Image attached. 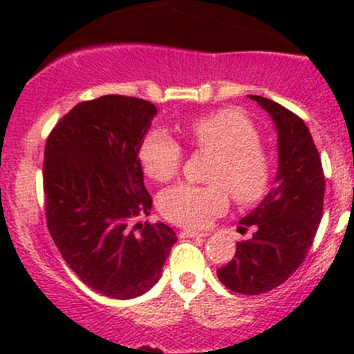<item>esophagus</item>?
Wrapping results in <instances>:
<instances>
[{
    "label": "esophagus",
    "instance_id": "1",
    "mask_svg": "<svg viewBox=\"0 0 354 354\" xmlns=\"http://www.w3.org/2000/svg\"><path fill=\"white\" fill-rule=\"evenodd\" d=\"M179 236L180 237H207L209 234L207 232H198V230H189V228H186V230H180Z\"/></svg>",
    "mask_w": 354,
    "mask_h": 354
}]
</instances>
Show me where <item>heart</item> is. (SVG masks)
<instances>
[{
    "label": "heart",
    "mask_w": 354,
    "mask_h": 354,
    "mask_svg": "<svg viewBox=\"0 0 354 354\" xmlns=\"http://www.w3.org/2000/svg\"><path fill=\"white\" fill-rule=\"evenodd\" d=\"M187 134L196 149L214 152L211 184L179 183L159 195L167 220L184 227H205L227 211L230 193L239 204H255L270 192L273 162L262 149L257 127L236 109H220L195 118ZM184 150L165 129L150 131L140 147V161L150 179L168 183L183 167Z\"/></svg>",
    "instance_id": "obj_1"
}]
</instances>
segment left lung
Instances as JSON below:
<instances>
[{
	"label": "left lung",
	"mask_w": 354,
	"mask_h": 354,
	"mask_svg": "<svg viewBox=\"0 0 354 354\" xmlns=\"http://www.w3.org/2000/svg\"><path fill=\"white\" fill-rule=\"evenodd\" d=\"M248 97L277 127L278 170L273 189L239 221L241 230L255 228L252 239L237 243L218 278L227 289L252 296L282 286L305 261L323 218L324 174L305 122L271 99Z\"/></svg>",
	"instance_id": "obj_1"
}]
</instances>
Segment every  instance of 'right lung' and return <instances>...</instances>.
<instances>
[{
    "mask_svg": "<svg viewBox=\"0 0 354 354\" xmlns=\"http://www.w3.org/2000/svg\"><path fill=\"white\" fill-rule=\"evenodd\" d=\"M156 113L138 97L80 102L44 150L49 234L81 282L115 299L154 287L177 241L161 221L131 227L152 209L138 154Z\"/></svg>",
    "mask_w": 354,
    "mask_h": 354,
    "instance_id": "right-lung-1",
    "label": "right lung"
}]
</instances>
